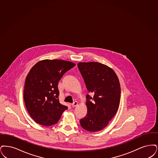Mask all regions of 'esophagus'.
I'll return each mask as SVG.
<instances>
[{
  "instance_id": "obj_1",
  "label": "esophagus",
  "mask_w": 158,
  "mask_h": 158,
  "mask_svg": "<svg viewBox=\"0 0 158 158\" xmlns=\"http://www.w3.org/2000/svg\"><path fill=\"white\" fill-rule=\"evenodd\" d=\"M78 104V103L77 102H76H76H73V103L71 104V106H72L73 107H75Z\"/></svg>"
}]
</instances>
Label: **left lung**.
Masks as SVG:
<instances>
[{
	"label": "left lung",
	"instance_id": "1",
	"mask_svg": "<svg viewBox=\"0 0 158 158\" xmlns=\"http://www.w3.org/2000/svg\"><path fill=\"white\" fill-rule=\"evenodd\" d=\"M87 89L94 94L86 96L87 114L80 121L82 128L95 132L107 126L118 110L120 85L115 72L109 67L97 62L78 64Z\"/></svg>",
	"mask_w": 158,
	"mask_h": 158
}]
</instances>
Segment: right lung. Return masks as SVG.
<instances>
[{
	"instance_id": "add662e5",
	"label": "right lung",
	"mask_w": 158,
	"mask_h": 158,
	"mask_svg": "<svg viewBox=\"0 0 158 158\" xmlns=\"http://www.w3.org/2000/svg\"><path fill=\"white\" fill-rule=\"evenodd\" d=\"M76 65L61 60H44L31 69L26 78L23 98L29 114L37 123L49 126L56 124L68 109L59 101L58 82Z\"/></svg>"
}]
</instances>
